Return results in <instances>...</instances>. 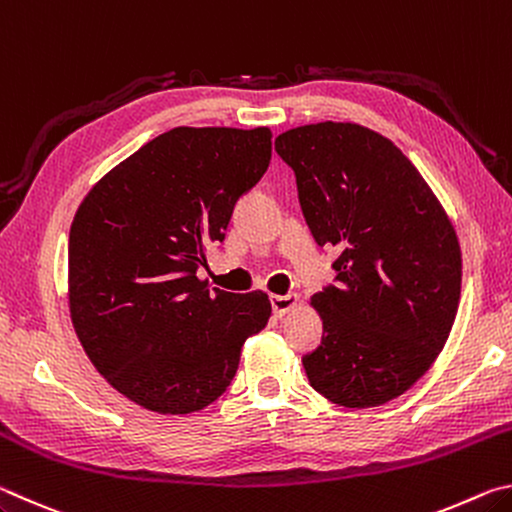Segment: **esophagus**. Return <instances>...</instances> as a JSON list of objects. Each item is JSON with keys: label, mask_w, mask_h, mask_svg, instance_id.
I'll return each mask as SVG.
<instances>
[{"label": "esophagus", "mask_w": 512, "mask_h": 512, "mask_svg": "<svg viewBox=\"0 0 512 512\" xmlns=\"http://www.w3.org/2000/svg\"><path fill=\"white\" fill-rule=\"evenodd\" d=\"M271 305H273V314L277 318H282L298 307V296L296 293H287V296H271Z\"/></svg>", "instance_id": "1"}]
</instances>
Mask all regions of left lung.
I'll use <instances>...</instances> for the list:
<instances>
[{"instance_id": "obj_1", "label": "left lung", "mask_w": 512, "mask_h": 512, "mask_svg": "<svg viewBox=\"0 0 512 512\" xmlns=\"http://www.w3.org/2000/svg\"><path fill=\"white\" fill-rule=\"evenodd\" d=\"M320 246L341 250L336 287L311 298L323 341L302 357L314 386L345 409L400 397L452 332L463 259L452 221L411 160L384 135L320 121L275 137Z\"/></svg>"}]
</instances>
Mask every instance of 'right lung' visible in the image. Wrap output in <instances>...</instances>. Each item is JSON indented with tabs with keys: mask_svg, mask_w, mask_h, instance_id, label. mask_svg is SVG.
<instances>
[{
	"mask_svg": "<svg viewBox=\"0 0 512 512\" xmlns=\"http://www.w3.org/2000/svg\"><path fill=\"white\" fill-rule=\"evenodd\" d=\"M271 137L266 126H178L110 169L74 214L72 325L103 379L142 409H205L271 318L264 291H210L196 275L266 173Z\"/></svg>",
	"mask_w": 512,
	"mask_h": 512,
	"instance_id": "right-lung-1",
	"label": "right lung"
}]
</instances>
